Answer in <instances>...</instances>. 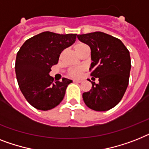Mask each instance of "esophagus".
I'll list each match as a JSON object with an SVG mask.
<instances>
[{
	"label": "esophagus",
	"instance_id": "1",
	"mask_svg": "<svg viewBox=\"0 0 149 149\" xmlns=\"http://www.w3.org/2000/svg\"><path fill=\"white\" fill-rule=\"evenodd\" d=\"M73 82H74V83H80L81 82H82V81L81 80H78V79H74V80H73Z\"/></svg>",
	"mask_w": 149,
	"mask_h": 149
}]
</instances>
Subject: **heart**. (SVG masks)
Masks as SVG:
<instances>
[{
	"label": "heart",
	"mask_w": 149,
	"mask_h": 149,
	"mask_svg": "<svg viewBox=\"0 0 149 149\" xmlns=\"http://www.w3.org/2000/svg\"><path fill=\"white\" fill-rule=\"evenodd\" d=\"M87 47V45H86L85 43H79L76 44L75 46V49H76V51H78L80 49L83 48V47ZM83 70V69L81 68V67H76V68H72L70 70V74L72 76V77H77L79 76H80L81 72Z\"/></svg>",
	"instance_id": "heart-1"
}]
</instances>
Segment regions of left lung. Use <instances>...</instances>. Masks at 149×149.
Masks as SVG:
<instances>
[{"label": "left lung", "instance_id": "left-lung-1", "mask_svg": "<svg viewBox=\"0 0 149 149\" xmlns=\"http://www.w3.org/2000/svg\"><path fill=\"white\" fill-rule=\"evenodd\" d=\"M77 37L90 47L93 60L90 76L99 79L98 84L92 82V89L83 93V101L95 111L111 109L123 99L129 85V51L120 40L100 31Z\"/></svg>", "mask_w": 149, "mask_h": 149}]
</instances>
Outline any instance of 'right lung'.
<instances>
[{"instance_id":"1","label":"right lung","mask_w":149,"mask_h":149,"mask_svg":"<svg viewBox=\"0 0 149 149\" xmlns=\"http://www.w3.org/2000/svg\"><path fill=\"white\" fill-rule=\"evenodd\" d=\"M77 34H59L46 31L26 40L17 54L15 72L21 93L33 107L47 111L63 99L72 80L54 82L49 75L58 63L61 52L74 43Z\"/></svg>"}]
</instances>
